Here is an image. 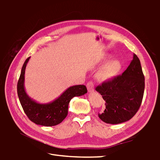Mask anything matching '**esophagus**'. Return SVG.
<instances>
[{
	"instance_id": "esophagus-1",
	"label": "esophagus",
	"mask_w": 160,
	"mask_h": 160,
	"mask_svg": "<svg viewBox=\"0 0 160 160\" xmlns=\"http://www.w3.org/2000/svg\"><path fill=\"white\" fill-rule=\"evenodd\" d=\"M87 88H88L89 92H92L94 91V84L92 81L88 82V84H87Z\"/></svg>"
}]
</instances>
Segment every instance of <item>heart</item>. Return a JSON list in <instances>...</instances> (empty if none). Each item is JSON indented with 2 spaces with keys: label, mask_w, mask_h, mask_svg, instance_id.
<instances>
[{
  "label": "heart",
  "mask_w": 160,
  "mask_h": 160,
  "mask_svg": "<svg viewBox=\"0 0 160 160\" xmlns=\"http://www.w3.org/2000/svg\"><path fill=\"white\" fill-rule=\"evenodd\" d=\"M108 56L105 57L107 59ZM121 68V63L118 60L112 59L103 66L97 73V79L99 81H106L112 78L118 72Z\"/></svg>",
  "instance_id": "obj_1"
}]
</instances>
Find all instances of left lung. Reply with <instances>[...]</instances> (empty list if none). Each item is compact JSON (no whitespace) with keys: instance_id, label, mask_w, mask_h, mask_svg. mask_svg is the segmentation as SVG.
I'll list each match as a JSON object with an SVG mask.
<instances>
[{"instance_id":"8db88e82","label":"left lung","mask_w":160,"mask_h":160,"mask_svg":"<svg viewBox=\"0 0 160 160\" xmlns=\"http://www.w3.org/2000/svg\"><path fill=\"white\" fill-rule=\"evenodd\" d=\"M95 90L106 105L104 112L99 113L102 121L118 124L132 118L139 109L145 90V77L138 57L134 54L122 75L103 82Z\"/></svg>"}]
</instances>
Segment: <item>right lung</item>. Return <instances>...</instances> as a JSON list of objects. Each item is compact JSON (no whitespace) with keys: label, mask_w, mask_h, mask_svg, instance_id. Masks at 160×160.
Returning <instances> with one entry per match:
<instances>
[{"label":"right lung","mask_w":160,"mask_h":160,"mask_svg":"<svg viewBox=\"0 0 160 160\" xmlns=\"http://www.w3.org/2000/svg\"><path fill=\"white\" fill-rule=\"evenodd\" d=\"M30 57L26 59L22 68L18 82V95L24 112L32 122L44 126H53L63 121L68 115L69 102L72 97L88 92L85 85L71 86L58 98L47 104H41L28 96L25 89V73Z\"/></svg>","instance_id":"right-lung-1"}]
</instances>
